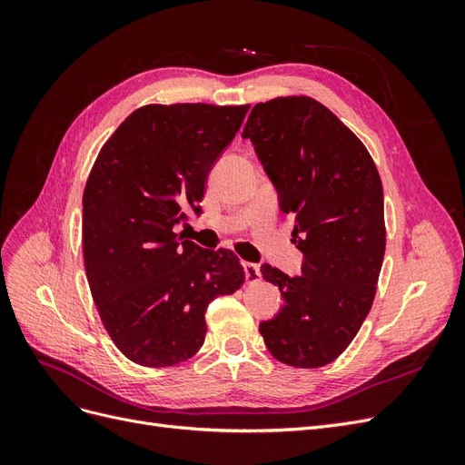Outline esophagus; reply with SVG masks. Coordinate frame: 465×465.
<instances>
[{
  "mask_svg": "<svg viewBox=\"0 0 465 465\" xmlns=\"http://www.w3.org/2000/svg\"><path fill=\"white\" fill-rule=\"evenodd\" d=\"M244 270H246V279H248V283H258V281L262 279V272H260V267L256 265V263H244Z\"/></svg>",
  "mask_w": 465,
  "mask_h": 465,
  "instance_id": "esophagus-1",
  "label": "esophagus"
}]
</instances>
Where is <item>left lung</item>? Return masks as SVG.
Masks as SVG:
<instances>
[{
  "instance_id": "8db88e82",
  "label": "left lung",
  "mask_w": 465,
  "mask_h": 465,
  "mask_svg": "<svg viewBox=\"0 0 465 465\" xmlns=\"http://www.w3.org/2000/svg\"><path fill=\"white\" fill-rule=\"evenodd\" d=\"M242 137L254 143L281 209L294 213L292 242L304 254L297 277L262 265L285 302L260 333L289 367H326L353 341L374 301L386 250L382 180L361 139L311 96L258 103Z\"/></svg>"
}]
</instances>
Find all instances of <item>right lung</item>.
Returning a JSON list of instances; mask_svg holds the SVG:
<instances>
[{
  "label": "right lung",
  "mask_w": 465,
  "mask_h": 465,
  "mask_svg": "<svg viewBox=\"0 0 465 465\" xmlns=\"http://www.w3.org/2000/svg\"><path fill=\"white\" fill-rule=\"evenodd\" d=\"M250 104H145L98 151L83 192V260L110 340L135 364L173 367L198 353L207 304L244 285L234 252L182 241L202 213L211 166Z\"/></svg>",
  "instance_id": "right-lung-1"
}]
</instances>
